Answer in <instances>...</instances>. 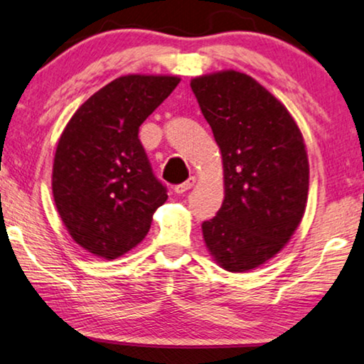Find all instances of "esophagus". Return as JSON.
<instances>
[{
	"mask_svg": "<svg viewBox=\"0 0 364 364\" xmlns=\"http://www.w3.org/2000/svg\"><path fill=\"white\" fill-rule=\"evenodd\" d=\"M195 182H196V178L195 177H190V178H187L186 182H182V183H178V186H176L174 187V190H176V193H186L187 190H190L192 188L193 186H195Z\"/></svg>",
	"mask_w": 364,
	"mask_h": 364,
	"instance_id": "esophagus-1",
	"label": "esophagus"
}]
</instances>
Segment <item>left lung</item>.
<instances>
[{
    "label": "left lung",
    "mask_w": 364,
    "mask_h": 364,
    "mask_svg": "<svg viewBox=\"0 0 364 364\" xmlns=\"http://www.w3.org/2000/svg\"><path fill=\"white\" fill-rule=\"evenodd\" d=\"M224 169L221 210L201 225L213 259L229 272L263 266L285 247L306 210L305 140L287 108L238 70L190 80Z\"/></svg>",
    "instance_id": "1"
}]
</instances>
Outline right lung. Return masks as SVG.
I'll list each match as a JSON object with an SVG mask.
<instances>
[{
	"label": "right lung",
	"mask_w": 364,
	"mask_h": 364,
	"mask_svg": "<svg viewBox=\"0 0 364 364\" xmlns=\"http://www.w3.org/2000/svg\"><path fill=\"white\" fill-rule=\"evenodd\" d=\"M178 82L177 75L117 77L65 124L53 161V198L69 235L88 253L111 261L130 252L168 200L139 127Z\"/></svg>",
	"instance_id": "right-lung-1"
}]
</instances>
